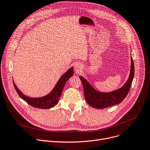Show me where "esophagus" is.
<instances>
[{
    "mask_svg": "<svg viewBox=\"0 0 150 150\" xmlns=\"http://www.w3.org/2000/svg\"><path fill=\"white\" fill-rule=\"evenodd\" d=\"M74 69L75 71L76 72H79V71H81V67L79 64H76L75 65V67H74Z\"/></svg>",
    "mask_w": 150,
    "mask_h": 150,
    "instance_id": "1",
    "label": "esophagus"
}]
</instances>
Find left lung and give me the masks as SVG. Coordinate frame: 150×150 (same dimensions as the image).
<instances>
[{
  "label": "left lung",
  "instance_id": "obj_1",
  "mask_svg": "<svg viewBox=\"0 0 150 150\" xmlns=\"http://www.w3.org/2000/svg\"><path fill=\"white\" fill-rule=\"evenodd\" d=\"M134 63L131 55L130 72L127 82L120 88L108 93H102L96 90L87 79L80 76L79 78L84 87V97L87 102L91 106L97 109L106 108L121 103L127 96L130 89L134 76Z\"/></svg>",
  "mask_w": 150,
  "mask_h": 150
}]
</instances>
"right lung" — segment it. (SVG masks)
<instances>
[{
  "instance_id": "add662e5",
  "label": "right lung",
  "mask_w": 150,
  "mask_h": 150,
  "mask_svg": "<svg viewBox=\"0 0 150 150\" xmlns=\"http://www.w3.org/2000/svg\"><path fill=\"white\" fill-rule=\"evenodd\" d=\"M73 75L74 68L72 67L60 78L53 90L48 94L41 98H33L27 96L20 91L13 81V84L19 96L28 104L38 108L49 109L56 106L58 103L66 83Z\"/></svg>"
}]
</instances>
